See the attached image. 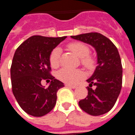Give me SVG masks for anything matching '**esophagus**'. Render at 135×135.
I'll use <instances>...</instances> for the list:
<instances>
[{
  "instance_id": "1",
  "label": "esophagus",
  "mask_w": 135,
  "mask_h": 135,
  "mask_svg": "<svg viewBox=\"0 0 135 135\" xmlns=\"http://www.w3.org/2000/svg\"><path fill=\"white\" fill-rule=\"evenodd\" d=\"M66 87H67V88H71V89H75L76 88V86L75 85H69V84H66L65 85Z\"/></svg>"
}]
</instances>
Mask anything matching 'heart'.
<instances>
[{"label":"heart","instance_id":"1","mask_svg":"<svg viewBox=\"0 0 135 135\" xmlns=\"http://www.w3.org/2000/svg\"><path fill=\"white\" fill-rule=\"evenodd\" d=\"M68 48L72 51L76 56L80 58V61L85 68L90 69L95 65V59L90 54V48L87 45L81 42H73L67 45ZM61 50L59 47H55L50 52L49 61L50 66L53 68L59 66L61 63ZM85 76V73L80 69H74L70 68H62L58 71L57 78L61 82L74 85L82 79Z\"/></svg>","mask_w":135,"mask_h":135}]
</instances>
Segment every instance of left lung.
Here are the masks:
<instances>
[{
	"mask_svg": "<svg viewBox=\"0 0 135 135\" xmlns=\"http://www.w3.org/2000/svg\"><path fill=\"white\" fill-rule=\"evenodd\" d=\"M71 37L91 45L98 56V66L87 80L90 83L88 96L79 101V107L92 116L104 114L113 107L122 90V65L118 49L108 37L98 32Z\"/></svg>",
	"mask_w": 135,
	"mask_h": 135,
	"instance_id": "obj_1",
	"label": "left lung"
}]
</instances>
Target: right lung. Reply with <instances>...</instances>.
Listing matches in <instances>:
<instances>
[{"label": "right lung", "mask_w": 135, "mask_h": 135, "mask_svg": "<svg viewBox=\"0 0 135 135\" xmlns=\"http://www.w3.org/2000/svg\"><path fill=\"white\" fill-rule=\"evenodd\" d=\"M34 35L16 49L11 66L12 92L23 110L31 116H42L53 109L57 92L64 83L50 74V52L66 39ZM51 81L45 88L42 80Z\"/></svg>", "instance_id": "add662e5"}]
</instances>
